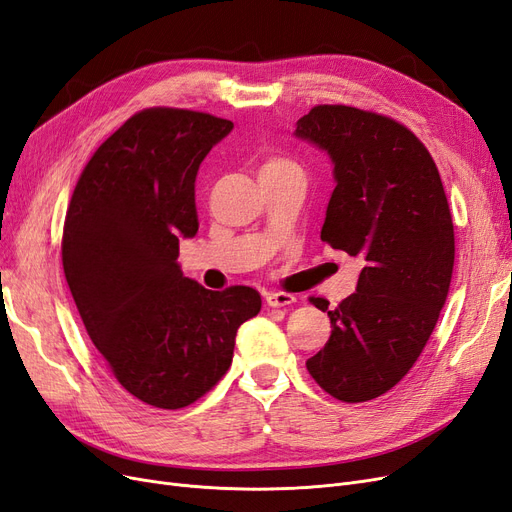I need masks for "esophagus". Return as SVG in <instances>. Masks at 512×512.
<instances>
[{
    "label": "esophagus",
    "mask_w": 512,
    "mask_h": 512,
    "mask_svg": "<svg viewBox=\"0 0 512 512\" xmlns=\"http://www.w3.org/2000/svg\"><path fill=\"white\" fill-rule=\"evenodd\" d=\"M296 303V296L288 292H269L267 294V305L269 307H290Z\"/></svg>",
    "instance_id": "obj_1"
}]
</instances>
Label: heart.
I'll return each instance as SVG.
<instances>
[{
  "label": "heart",
  "mask_w": 512,
  "mask_h": 512,
  "mask_svg": "<svg viewBox=\"0 0 512 512\" xmlns=\"http://www.w3.org/2000/svg\"><path fill=\"white\" fill-rule=\"evenodd\" d=\"M262 171H296L301 173V167H298L290 158H269L267 163H264Z\"/></svg>",
  "instance_id": "1"
}]
</instances>
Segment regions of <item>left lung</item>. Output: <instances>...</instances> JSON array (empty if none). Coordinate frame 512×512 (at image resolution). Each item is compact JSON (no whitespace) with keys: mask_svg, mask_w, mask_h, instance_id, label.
Instances as JSON below:
<instances>
[{"mask_svg":"<svg viewBox=\"0 0 512 512\" xmlns=\"http://www.w3.org/2000/svg\"><path fill=\"white\" fill-rule=\"evenodd\" d=\"M294 135L334 167L322 241L364 262L339 307L311 298L332 332L307 370L337 400L366 402L409 373L447 301L455 260L447 195L426 146L387 116L315 105Z\"/></svg>","mask_w":512,"mask_h":512,"instance_id":"8db88e82","label":"left lung"}]
</instances>
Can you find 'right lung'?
Returning <instances> with one entry per match:
<instances>
[{
  "label": "right lung",
  "instance_id": "add662e5",
  "mask_svg": "<svg viewBox=\"0 0 512 512\" xmlns=\"http://www.w3.org/2000/svg\"><path fill=\"white\" fill-rule=\"evenodd\" d=\"M231 131L203 112H137L91 156L67 207L63 271L84 328L116 381L156 409L207 394L262 305L254 288L207 290L178 264L180 239L199 231L197 171Z\"/></svg>",
  "mask_w": 512,
  "mask_h": 512
}]
</instances>
